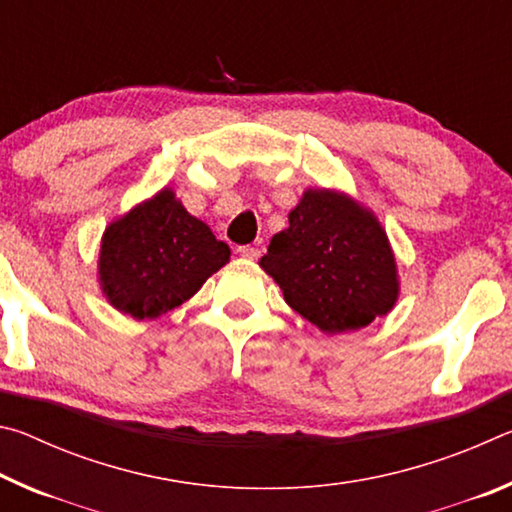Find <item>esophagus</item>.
<instances>
[{"label":"esophagus","mask_w":512,"mask_h":512,"mask_svg":"<svg viewBox=\"0 0 512 512\" xmlns=\"http://www.w3.org/2000/svg\"><path fill=\"white\" fill-rule=\"evenodd\" d=\"M237 253L244 257V259H257L259 257V248H255V246H239Z\"/></svg>","instance_id":"obj_1"}]
</instances>
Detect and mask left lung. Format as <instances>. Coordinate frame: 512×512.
<instances>
[{"mask_svg": "<svg viewBox=\"0 0 512 512\" xmlns=\"http://www.w3.org/2000/svg\"><path fill=\"white\" fill-rule=\"evenodd\" d=\"M259 266L287 305L325 334L368 327L400 298L386 230L375 212L336 189H305Z\"/></svg>", "mask_w": 512, "mask_h": 512, "instance_id": "obj_1", "label": "left lung"}]
</instances>
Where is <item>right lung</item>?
Segmentation results:
<instances>
[{
  "label": "right lung",
  "mask_w": 512,
  "mask_h": 512,
  "mask_svg": "<svg viewBox=\"0 0 512 512\" xmlns=\"http://www.w3.org/2000/svg\"><path fill=\"white\" fill-rule=\"evenodd\" d=\"M228 262V244L164 187L103 230L99 284L121 314L158 318L192 298Z\"/></svg>",
  "instance_id": "right-lung-1"
}]
</instances>
